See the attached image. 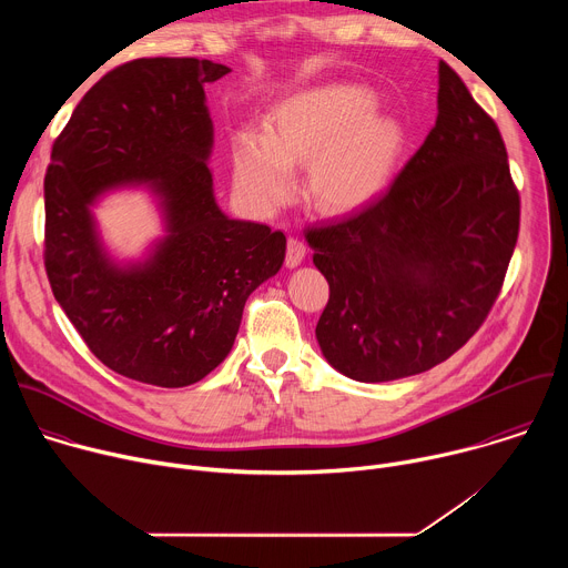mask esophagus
I'll return each instance as SVG.
<instances>
[{
	"label": "esophagus",
	"mask_w": 568,
	"mask_h": 568,
	"mask_svg": "<svg viewBox=\"0 0 568 568\" xmlns=\"http://www.w3.org/2000/svg\"><path fill=\"white\" fill-rule=\"evenodd\" d=\"M303 258H305V245H303V240L290 235V237H287V252H285V265H287V267H296V265H301Z\"/></svg>",
	"instance_id": "esophagus-1"
}]
</instances>
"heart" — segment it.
<instances>
[{"instance_id": "heart-1", "label": "heart", "mask_w": 568, "mask_h": 568, "mask_svg": "<svg viewBox=\"0 0 568 568\" xmlns=\"http://www.w3.org/2000/svg\"><path fill=\"white\" fill-rule=\"evenodd\" d=\"M375 101L359 88H318L281 101L265 128L240 134L231 164L235 186L261 209L292 193L294 166L310 164L312 200L326 211H351L384 191L402 150V128L371 116Z\"/></svg>"}]
</instances>
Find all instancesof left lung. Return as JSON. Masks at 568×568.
Here are the masks:
<instances>
[{
	"label": "left lung",
	"instance_id": "1",
	"mask_svg": "<svg viewBox=\"0 0 568 568\" xmlns=\"http://www.w3.org/2000/svg\"><path fill=\"white\" fill-rule=\"evenodd\" d=\"M519 213L495 119L440 60L436 125L388 191L305 229L331 285L316 323L321 353L357 382L409 377L452 357L499 298Z\"/></svg>",
	"mask_w": 568,
	"mask_h": 568
}]
</instances>
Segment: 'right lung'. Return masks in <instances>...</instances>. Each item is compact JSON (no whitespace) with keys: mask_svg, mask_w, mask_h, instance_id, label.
<instances>
[{"mask_svg":"<svg viewBox=\"0 0 568 568\" xmlns=\"http://www.w3.org/2000/svg\"><path fill=\"white\" fill-rule=\"evenodd\" d=\"M231 69L136 58L108 71L55 136L44 175V270L88 348L114 373L189 386L231 351L250 294L285 258V235L229 220L213 197L204 85ZM150 181L172 235L141 268L103 256L89 215L105 187Z\"/></svg>","mask_w":568,"mask_h":568,"instance_id":"1","label":"right lung"}]
</instances>
